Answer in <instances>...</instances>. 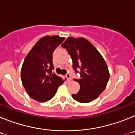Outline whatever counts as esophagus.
<instances>
[{"mask_svg":"<svg viewBox=\"0 0 135 135\" xmlns=\"http://www.w3.org/2000/svg\"><path fill=\"white\" fill-rule=\"evenodd\" d=\"M65 77H66L67 80H68V81H71V76H70V74L69 73H68L66 75H65Z\"/></svg>","mask_w":135,"mask_h":135,"instance_id":"obj_1","label":"esophagus"}]
</instances>
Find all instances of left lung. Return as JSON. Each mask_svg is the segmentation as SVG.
I'll list each match as a JSON object with an SVG mask.
<instances>
[{
    "instance_id": "left-lung-1",
    "label": "left lung",
    "mask_w": 135,
    "mask_h": 135,
    "mask_svg": "<svg viewBox=\"0 0 135 135\" xmlns=\"http://www.w3.org/2000/svg\"><path fill=\"white\" fill-rule=\"evenodd\" d=\"M66 49L73 61L76 73L80 70L79 79L74 80L80 84V90L72 95L74 99L87 103L96 99L105 89L109 72L105 61L95 46L84 38L69 37L61 45Z\"/></svg>"
}]
</instances>
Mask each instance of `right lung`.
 <instances>
[{"mask_svg":"<svg viewBox=\"0 0 135 135\" xmlns=\"http://www.w3.org/2000/svg\"><path fill=\"white\" fill-rule=\"evenodd\" d=\"M65 38L46 36L40 38L26 57L21 70V79L31 98L46 102L55 96L65 80L52 72L53 53Z\"/></svg>","mask_w":135,"mask_h":135,"instance_id":"1","label":"right lung"}]
</instances>
